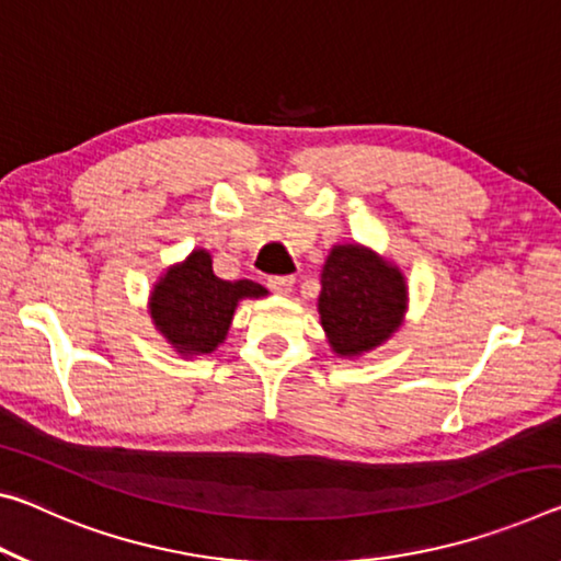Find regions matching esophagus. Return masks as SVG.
<instances>
[{
	"label": "esophagus",
	"instance_id": "34e87169",
	"mask_svg": "<svg viewBox=\"0 0 561 561\" xmlns=\"http://www.w3.org/2000/svg\"><path fill=\"white\" fill-rule=\"evenodd\" d=\"M266 287H270V289L274 291V295L287 297L289 291H291V287H295V279L287 277V274H277V277L266 279Z\"/></svg>",
	"mask_w": 561,
	"mask_h": 561
}]
</instances>
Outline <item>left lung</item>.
<instances>
[{
  "label": "left lung",
  "mask_w": 561,
  "mask_h": 561,
  "mask_svg": "<svg viewBox=\"0 0 561 561\" xmlns=\"http://www.w3.org/2000/svg\"><path fill=\"white\" fill-rule=\"evenodd\" d=\"M319 319L340 357H359L392 336L407 312L399 266L362 244H336L322 266Z\"/></svg>",
  "instance_id": "1"
}]
</instances>
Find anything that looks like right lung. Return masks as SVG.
<instances>
[{
    "label": "right lung",
    "instance_id": "1",
    "mask_svg": "<svg viewBox=\"0 0 561 561\" xmlns=\"http://www.w3.org/2000/svg\"><path fill=\"white\" fill-rule=\"evenodd\" d=\"M260 297H266L262 284L219 279L207 249H194L182 264L169 266L159 277L149 312L164 340L184 357H192L215 352L227 340L239 301Z\"/></svg>",
    "mask_w": 561,
    "mask_h": 561
}]
</instances>
